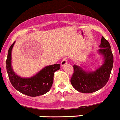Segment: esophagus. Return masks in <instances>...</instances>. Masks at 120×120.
Returning a JSON list of instances; mask_svg holds the SVG:
<instances>
[{
	"label": "esophagus",
	"instance_id": "34e87169",
	"mask_svg": "<svg viewBox=\"0 0 120 120\" xmlns=\"http://www.w3.org/2000/svg\"><path fill=\"white\" fill-rule=\"evenodd\" d=\"M67 62H68V59H67V58H64V59H62V61H61V66H62V67H63V66H65L66 64H67Z\"/></svg>",
	"mask_w": 120,
	"mask_h": 120
}]
</instances>
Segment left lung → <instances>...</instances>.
I'll list each match as a JSON object with an SVG mask.
<instances>
[{
    "instance_id": "8db88e82",
    "label": "left lung",
    "mask_w": 120,
    "mask_h": 120,
    "mask_svg": "<svg viewBox=\"0 0 120 120\" xmlns=\"http://www.w3.org/2000/svg\"><path fill=\"white\" fill-rule=\"evenodd\" d=\"M99 52L104 56V62L96 71L86 72L74 65V74L71 79L72 86L83 93H91L104 86L109 81L113 64V56L109 42L102 37Z\"/></svg>"
}]
</instances>
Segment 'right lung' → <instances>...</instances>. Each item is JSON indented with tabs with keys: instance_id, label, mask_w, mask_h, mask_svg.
I'll return each mask as SVG.
<instances>
[{
	"instance_id": "1",
	"label": "right lung",
	"mask_w": 120,
	"mask_h": 120,
	"mask_svg": "<svg viewBox=\"0 0 120 120\" xmlns=\"http://www.w3.org/2000/svg\"><path fill=\"white\" fill-rule=\"evenodd\" d=\"M15 43V41L9 48L6 61L8 75L13 86L21 93L31 97L38 96L48 93L53 85L54 73L60 69V64L46 66L30 78L19 77L11 67V50Z\"/></svg>"
}]
</instances>
